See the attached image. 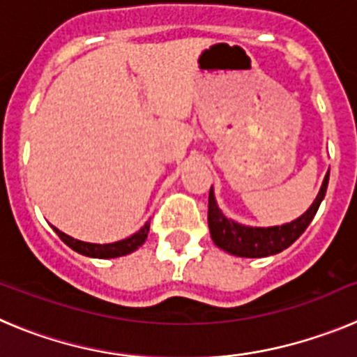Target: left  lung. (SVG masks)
I'll list each match as a JSON object with an SVG mask.
<instances>
[{
	"mask_svg": "<svg viewBox=\"0 0 357 357\" xmlns=\"http://www.w3.org/2000/svg\"><path fill=\"white\" fill-rule=\"evenodd\" d=\"M327 184H329V173L321 182L320 191H318L311 207L293 222L275 227L241 225V223L234 222L232 218H227L222 213V209L218 207L214 191L211 188L209 213H207L211 238L218 248H222L232 255H238V257H268V255L279 254V252L286 250L289 245H293L296 239L301 238L302 232L307 229V225L317 214L318 207H320L321 200L326 197Z\"/></svg>",
	"mask_w": 357,
	"mask_h": 357,
	"instance_id": "8db88e82",
	"label": "left lung"
}]
</instances>
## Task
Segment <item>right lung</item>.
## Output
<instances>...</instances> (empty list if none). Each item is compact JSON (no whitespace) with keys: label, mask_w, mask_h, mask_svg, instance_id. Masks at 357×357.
<instances>
[{"label":"right lung","mask_w":357,"mask_h":357,"mask_svg":"<svg viewBox=\"0 0 357 357\" xmlns=\"http://www.w3.org/2000/svg\"><path fill=\"white\" fill-rule=\"evenodd\" d=\"M59 238L68 245L69 248H73L75 252L82 255H87V257H96V259H114V257H121V255L132 254L134 250L143 245L148 238V232H150V222L144 223V227H141L135 234H132L130 238H125L121 241H114V243H87V241H80V239H75L71 236L64 234L62 230H59L56 227H53Z\"/></svg>","instance_id":"1"}]
</instances>
